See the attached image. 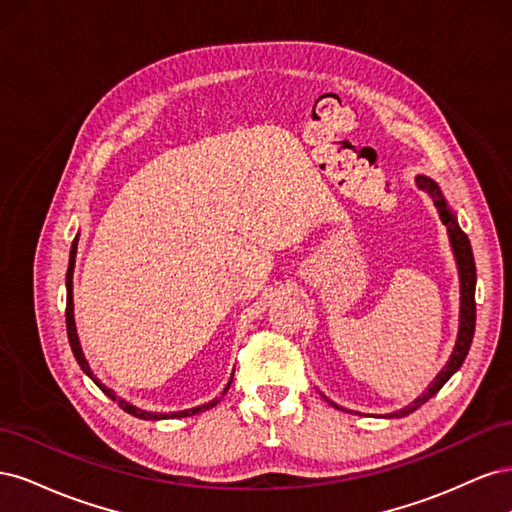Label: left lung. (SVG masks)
I'll use <instances>...</instances> for the list:
<instances>
[{"instance_id": "obj_1", "label": "left lung", "mask_w": 512, "mask_h": 512, "mask_svg": "<svg viewBox=\"0 0 512 512\" xmlns=\"http://www.w3.org/2000/svg\"><path fill=\"white\" fill-rule=\"evenodd\" d=\"M416 185L421 190H425L433 205H436L438 213H440V220L442 224L446 226L448 230V239H451V247H453V254H455V260H457V269H459V288H461V305H459V333H457V342H455V348H453V354L451 359H448V363L442 367L440 374L436 376V380H433L425 393L421 397H416L410 406L401 408L397 412H391L386 414V418H401V416H408L410 412L421 408L425 401H429L433 395H436L442 386L446 384V380L451 378L455 371L461 367V363L466 361L468 356V350L472 346V337H474V327H476V301H474V292H476V265H474V254H472V245H470V239L466 232H463L455 220V213L451 211V207H448L446 198L442 196L438 183L429 179V177H423L418 175L416 177ZM329 404L337 410H342L337 404H333L331 399H327Z\"/></svg>"}]
</instances>
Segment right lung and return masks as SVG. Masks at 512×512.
Wrapping results in <instances>:
<instances>
[{
  "mask_svg": "<svg viewBox=\"0 0 512 512\" xmlns=\"http://www.w3.org/2000/svg\"><path fill=\"white\" fill-rule=\"evenodd\" d=\"M76 245H79V235H76V239L72 241V247H70V262H68V273H66V290H68V297H66V329H68L70 348H72V352H74V359H76V363H79V365H81V369L85 371V374L98 384V389H100L106 397H111L113 401H117L121 410H126L128 414H132V416H136V418H143V421H162V418H183V416H194V414L205 412V410H209V408H213L215 404H218L220 399H213V401H209V404L196 406V408H188V410H181V412H168V414H164V412H147V410H141V408L132 406L130 401L117 397V393H115L113 389H108V386H104V384L94 376V371H91V367H89V363H87V359H85V354H83V348H81V342H79V335H76V324H74L72 273H74V262H76ZM232 374H235V371H232ZM230 384H232V376H230V380H228V384H226L224 393L230 389ZM224 393H222V395H224Z\"/></svg>",
  "mask_w": 512,
  "mask_h": 512,
  "instance_id": "1",
  "label": "right lung"
}]
</instances>
